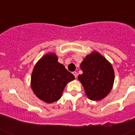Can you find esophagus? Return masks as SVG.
Returning a JSON list of instances; mask_svg holds the SVG:
<instances>
[{"instance_id":"34e87169","label":"esophagus","mask_w":135,"mask_h":135,"mask_svg":"<svg viewBox=\"0 0 135 135\" xmlns=\"http://www.w3.org/2000/svg\"><path fill=\"white\" fill-rule=\"evenodd\" d=\"M73 74H74V76H75V78H77V76H78V74H77V72H76V71H74L73 72Z\"/></svg>"}]
</instances>
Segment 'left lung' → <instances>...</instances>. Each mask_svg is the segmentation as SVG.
Returning a JSON list of instances; mask_svg holds the SVG:
<instances>
[{"label": "left lung", "mask_w": 135, "mask_h": 135, "mask_svg": "<svg viewBox=\"0 0 135 135\" xmlns=\"http://www.w3.org/2000/svg\"><path fill=\"white\" fill-rule=\"evenodd\" d=\"M83 71L78 76L87 97L100 101L110 93L114 82V70L112 64L97 51L84 58L80 64Z\"/></svg>", "instance_id": "8db88e82"}]
</instances>
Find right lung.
<instances>
[{"mask_svg":"<svg viewBox=\"0 0 135 135\" xmlns=\"http://www.w3.org/2000/svg\"><path fill=\"white\" fill-rule=\"evenodd\" d=\"M75 77L58 62L54 53L43 55L34 65L31 76V88L34 95L46 103H52L61 97L67 84Z\"/></svg>","mask_w":135,"mask_h":135,"instance_id":"right-lung-1","label":"right lung"}]
</instances>
